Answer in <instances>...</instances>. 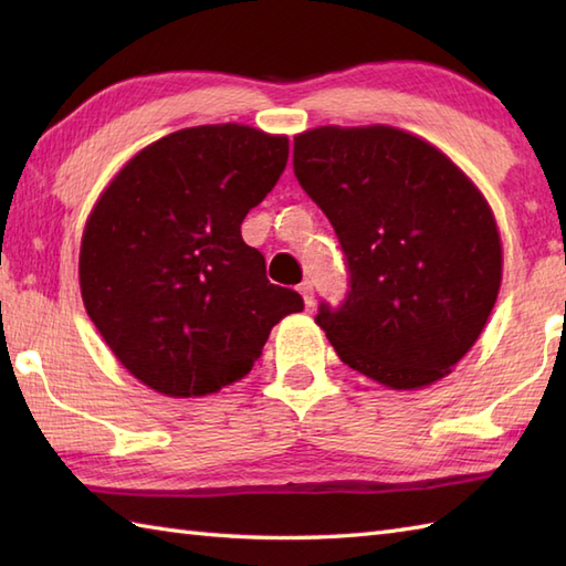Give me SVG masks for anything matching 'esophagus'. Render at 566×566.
I'll use <instances>...</instances> for the list:
<instances>
[{
  "label": "esophagus",
  "mask_w": 566,
  "mask_h": 566,
  "mask_svg": "<svg viewBox=\"0 0 566 566\" xmlns=\"http://www.w3.org/2000/svg\"><path fill=\"white\" fill-rule=\"evenodd\" d=\"M298 294H302L306 306H314V284L302 282V284H298Z\"/></svg>",
  "instance_id": "34e87169"
}]
</instances>
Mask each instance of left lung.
Wrapping results in <instances>:
<instances>
[{
  "instance_id": "8db88e82",
  "label": "left lung",
  "mask_w": 566,
  "mask_h": 566,
  "mask_svg": "<svg viewBox=\"0 0 566 566\" xmlns=\"http://www.w3.org/2000/svg\"><path fill=\"white\" fill-rule=\"evenodd\" d=\"M294 175L338 233L350 294L316 316L347 367L396 391L448 377L496 304V216L460 165L403 128L294 136Z\"/></svg>"
}]
</instances>
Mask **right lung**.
I'll list each match as a JSON object with an SVG mask.
<instances>
[{"instance_id": "right-lung-1", "label": "right lung", "mask_w": 566, "mask_h": 566, "mask_svg": "<svg viewBox=\"0 0 566 566\" xmlns=\"http://www.w3.org/2000/svg\"><path fill=\"white\" fill-rule=\"evenodd\" d=\"M290 138L245 124L175 130L138 150L87 216L80 292L130 375L172 399L243 379L270 331L304 308L270 284L240 223L268 197Z\"/></svg>"}]
</instances>
